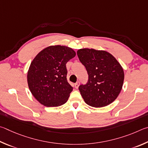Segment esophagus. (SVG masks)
Listing matches in <instances>:
<instances>
[{
  "instance_id": "esophagus-1",
  "label": "esophagus",
  "mask_w": 148,
  "mask_h": 148,
  "mask_svg": "<svg viewBox=\"0 0 148 148\" xmlns=\"http://www.w3.org/2000/svg\"><path fill=\"white\" fill-rule=\"evenodd\" d=\"M79 84H80L79 82H76V83L75 84V88H78V87L79 86Z\"/></svg>"
}]
</instances>
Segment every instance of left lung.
<instances>
[{"instance_id": "8db88e82", "label": "left lung", "mask_w": 148, "mask_h": 148, "mask_svg": "<svg viewBox=\"0 0 148 148\" xmlns=\"http://www.w3.org/2000/svg\"><path fill=\"white\" fill-rule=\"evenodd\" d=\"M80 62L88 75L86 84L79 90L86 104L102 107L114 101L122 88L124 72L112 54L105 51L81 49L77 51Z\"/></svg>"}]
</instances>
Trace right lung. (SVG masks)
Wrapping results in <instances>:
<instances>
[{
	"label": "right lung",
	"mask_w": 148,
	"mask_h": 148,
	"mask_svg": "<svg viewBox=\"0 0 148 148\" xmlns=\"http://www.w3.org/2000/svg\"><path fill=\"white\" fill-rule=\"evenodd\" d=\"M68 47H48L31 62L27 74L29 89L41 104L58 107L67 102L73 88L67 80L66 64L75 56Z\"/></svg>",
	"instance_id": "obj_1"
}]
</instances>
